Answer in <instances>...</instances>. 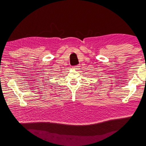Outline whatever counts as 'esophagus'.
<instances>
[{
	"label": "esophagus",
	"instance_id": "esophagus-1",
	"mask_svg": "<svg viewBox=\"0 0 146 146\" xmlns=\"http://www.w3.org/2000/svg\"><path fill=\"white\" fill-rule=\"evenodd\" d=\"M79 65H76V66H73V69H75V70H78V68H79Z\"/></svg>",
	"mask_w": 146,
	"mask_h": 146
}]
</instances>
